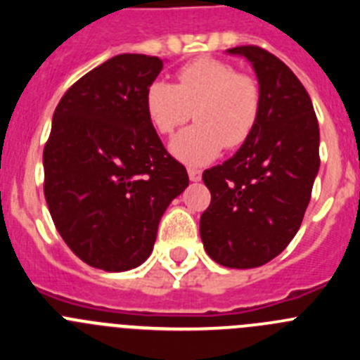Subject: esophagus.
Returning <instances> with one entry per match:
<instances>
[{"mask_svg":"<svg viewBox=\"0 0 360 360\" xmlns=\"http://www.w3.org/2000/svg\"><path fill=\"white\" fill-rule=\"evenodd\" d=\"M187 174H189L191 182H200V180H202V171L196 169V167H189V169H187Z\"/></svg>","mask_w":360,"mask_h":360,"instance_id":"esophagus-1","label":"esophagus"}]
</instances>
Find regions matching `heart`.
Instances as JSON below:
<instances>
[{
	"label": "heart",
	"instance_id": "1",
	"mask_svg": "<svg viewBox=\"0 0 360 360\" xmlns=\"http://www.w3.org/2000/svg\"><path fill=\"white\" fill-rule=\"evenodd\" d=\"M146 111L158 133H173L195 108L198 122L178 133L169 148L189 165L214 160L219 151L238 148L252 133L259 117L262 94L249 75L225 61L203 57L176 72V84L153 81L144 97Z\"/></svg>",
	"mask_w": 360,
	"mask_h": 360
}]
</instances>
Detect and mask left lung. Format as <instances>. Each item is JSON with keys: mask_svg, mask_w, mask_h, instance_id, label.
<instances>
[{"mask_svg": "<svg viewBox=\"0 0 360 360\" xmlns=\"http://www.w3.org/2000/svg\"><path fill=\"white\" fill-rule=\"evenodd\" d=\"M256 73L262 106L252 133L221 165L203 171L211 205L200 236L212 262L254 269L287 249L319 173V124L294 72L259 46L229 49Z\"/></svg>", "mask_w": 360, "mask_h": 360, "instance_id": "1", "label": "left lung"}]
</instances>
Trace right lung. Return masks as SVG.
I'll return each instance as SVG.
<instances>
[{
  "label": "right lung",
  "mask_w": 360,
  "mask_h": 360,
  "mask_svg": "<svg viewBox=\"0 0 360 360\" xmlns=\"http://www.w3.org/2000/svg\"><path fill=\"white\" fill-rule=\"evenodd\" d=\"M164 61L120 53L63 95L44 146V198L56 229L82 262L124 272L146 262L160 218L189 186L146 111Z\"/></svg>",
  "instance_id": "add662e5"
}]
</instances>
